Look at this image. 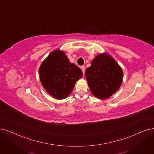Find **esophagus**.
Here are the masks:
<instances>
[{
  "instance_id": "1",
  "label": "esophagus",
  "mask_w": 154,
  "mask_h": 154,
  "mask_svg": "<svg viewBox=\"0 0 154 154\" xmlns=\"http://www.w3.org/2000/svg\"><path fill=\"white\" fill-rule=\"evenodd\" d=\"M81 69H82V72H83V73L84 74V73H85V66H81Z\"/></svg>"
}]
</instances>
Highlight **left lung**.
Listing matches in <instances>:
<instances>
[{
  "label": "left lung",
  "instance_id": "obj_1",
  "mask_svg": "<svg viewBox=\"0 0 154 154\" xmlns=\"http://www.w3.org/2000/svg\"><path fill=\"white\" fill-rule=\"evenodd\" d=\"M90 91L95 97L106 99L119 89L123 73L120 66L111 57L99 54L85 72Z\"/></svg>",
  "mask_w": 154,
  "mask_h": 154
}]
</instances>
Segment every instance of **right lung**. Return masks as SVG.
<instances>
[{"instance_id":"right-lung-1","label":"right lung","mask_w":154,"mask_h":154,"mask_svg":"<svg viewBox=\"0 0 154 154\" xmlns=\"http://www.w3.org/2000/svg\"><path fill=\"white\" fill-rule=\"evenodd\" d=\"M39 74L43 87L57 99L68 97L76 82L83 76L82 69L59 50L52 52L42 63Z\"/></svg>"}]
</instances>
